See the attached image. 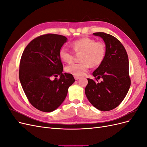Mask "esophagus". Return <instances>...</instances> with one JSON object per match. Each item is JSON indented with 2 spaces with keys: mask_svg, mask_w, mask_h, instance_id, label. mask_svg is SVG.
Masks as SVG:
<instances>
[{
  "mask_svg": "<svg viewBox=\"0 0 147 147\" xmlns=\"http://www.w3.org/2000/svg\"><path fill=\"white\" fill-rule=\"evenodd\" d=\"M74 78H75V80H77L80 79V77H78V76H74Z\"/></svg>",
  "mask_w": 147,
  "mask_h": 147,
  "instance_id": "34e87169",
  "label": "esophagus"
}]
</instances>
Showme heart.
Masks as SVG:
<instances>
[{"label": "heart", "instance_id": "b5f03b06", "mask_svg": "<svg viewBox=\"0 0 147 147\" xmlns=\"http://www.w3.org/2000/svg\"><path fill=\"white\" fill-rule=\"evenodd\" d=\"M73 50L77 53H81L80 60L77 63H72L65 67V70L75 76H82L85 74L90 65L96 67L100 65L105 59L106 47L102 42H96L90 37H84L72 42ZM59 56L65 63H70L74 59V52L65 47H61Z\"/></svg>", "mask_w": 147, "mask_h": 147}]
</instances>
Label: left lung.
<instances>
[{"mask_svg": "<svg viewBox=\"0 0 147 147\" xmlns=\"http://www.w3.org/2000/svg\"><path fill=\"white\" fill-rule=\"evenodd\" d=\"M105 43V59L92 73L95 80L88 78L85 94L90 103L99 110L109 111L118 107L126 97L131 86L129 60L123 44L113 35L93 33ZM100 78V82H96Z\"/></svg>", "mask_w": 147, "mask_h": 147, "instance_id": "1", "label": "left lung"}]
</instances>
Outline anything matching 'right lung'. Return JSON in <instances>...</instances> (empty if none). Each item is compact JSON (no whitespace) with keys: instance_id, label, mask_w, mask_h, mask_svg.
Returning <instances> with one entry per match:
<instances>
[{"instance_id":"add662e5","label":"right lung","mask_w":147,"mask_h":147,"mask_svg":"<svg viewBox=\"0 0 147 147\" xmlns=\"http://www.w3.org/2000/svg\"><path fill=\"white\" fill-rule=\"evenodd\" d=\"M66 42L63 35H40L26 46L21 56L19 78L22 88L31 105L42 112H51L60 106L75 81L72 74H63L59 51ZM53 77H55L53 81Z\"/></svg>"}]
</instances>
